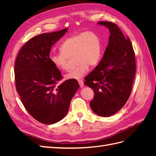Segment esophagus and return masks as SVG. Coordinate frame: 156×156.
<instances>
[{
	"label": "esophagus",
	"instance_id": "34e87169",
	"mask_svg": "<svg viewBox=\"0 0 156 156\" xmlns=\"http://www.w3.org/2000/svg\"><path fill=\"white\" fill-rule=\"evenodd\" d=\"M79 86L81 88H83L84 87V83L83 81H81V80H80V81H79Z\"/></svg>",
	"mask_w": 156,
	"mask_h": 156
}]
</instances>
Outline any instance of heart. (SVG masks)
<instances>
[{
    "instance_id": "b5f03b06",
    "label": "heart",
    "mask_w": 156,
    "mask_h": 156,
    "mask_svg": "<svg viewBox=\"0 0 156 156\" xmlns=\"http://www.w3.org/2000/svg\"><path fill=\"white\" fill-rule=\"evenodd\" d=\"M60 53L50 56L55 68L60 71L68 70L69 58L74 56L77 67L66 75V78L81 80L90 66H94L101 57V44L100 37L92 32H81L65 40L60 47Z\"/></svg>"
}]
</instances>
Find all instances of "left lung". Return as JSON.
<instances>
[{
  "label": "left lung",
  "instance_id": "left-lung-1",
  "mask_svg": "<svg viewBox=\"0 0 156 156\" xmlns=\"http://www.w3.org/2000/svg\"><path fill=\"white\" fill-rule=\"evenodd\" d=\"M98 25L109 30L110 36L100 62L85 78L84 84L93 89L94 97L90 103L99 116L108 117L124 107L130 96L136 64L130 40L116 24L100 21Z\"/></svg>",
  "mask_w": 156,
  "mask_h": 156
}]
</instances>
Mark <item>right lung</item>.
<instances>
[{"label":"right lung","mask_w":156,"mask_h":156,"mask_svg":"<svg viewBox=\"0 0 156 156\" xmlns=\"http://www.w3.org/2000/svg\"><path fill=\"white\" fill-rule=\"evenodd\" d=\"M45 33L26 42L15 62L16 90L28 112L38 122L53 124L68 112L70 102L79 88L77 80L69 79L57 85L63 77L51 63V47L66 32Z\"/></svg>","instance_id":"right-lung-1"}]
</instances>
